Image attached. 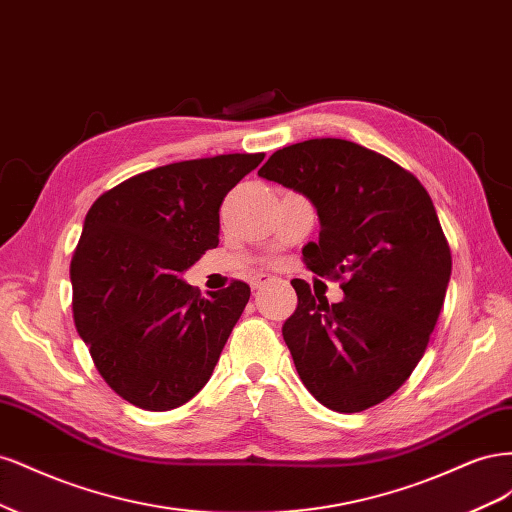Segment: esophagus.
I'll return each mask as SVG.
<instances>
[{
	"label": "esophagus",
	"mask_w": 512,
	"mask_h": 512,
	"mask_svg": "<svg viewBox=\"0 0 512 512\" xmlns=\"http://www.w3.org/2000/svg\"><path fill=\"white\" fill-rule=\"evenodd\" d=\"M273 282V277L271 275H265V273H258V275H254V280H252V288L254 290H260V288H265L267 284H271Z\"/></svg>",
	"instance_id": "esophagus-1"
}]
</instances>
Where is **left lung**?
Returning a JSON list of instances; mask_svg holds the SVG:
<instances>
[{"instance_id": "8db88e82", "label": "left lung", "mask_w": 512, "mask_h": 512, "mask_svg": "<svg viewBox=\"0 0 512 512\" xmlns=\"http://www.w3.org/2000/svg\"><path fill=\"white\" fill-rule=\"evenodd\" d=\"M312 200L318 243L309 271L344 280V301L292 280L299 305L282 335L307 391L335 412L391 397L423 359L451 280V247L436 207L412 173L342 138L277 149L258 170Z\"/></svg>"}]
</instances>
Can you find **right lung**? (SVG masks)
I'll list each match as a JSON object with an SVG mask.
<instances>
[{"label":"right lung","instance_id":"1","mask_svg":"<svg viewBox=\"0 0 512 512\" xmlns=\"http://www.w3.org/2000/svg\"><path fill=\"white\" fill-rule=\"evenodd\" d=\"M265 153L185 160L134 175L85 215L70 280L76 331L104 382L132 406L164 412L213 374L250 301L232 280L203 297L188 271L220 243V205Z\"/></svg>","mask_w":512,"mask_h":512}]
</instances>
